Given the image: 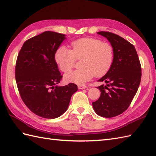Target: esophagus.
<instances>
[{
	"label": "esophagus",
	"instance_id": "34e87169",
	"mask_svg": "<svg viewBox=\"0 0 156 156\" xmlns=\"http://www.w3.org/2000/svg\"><path fill=\"white\" fill-rule=\"evenodd\" d=\"M85 88H88V87L86 85H79L78 86V89L82 90V89H85Z\"/></svg>",
	"mask_w": 156,
	"mask_h": 156
}]
</instances>
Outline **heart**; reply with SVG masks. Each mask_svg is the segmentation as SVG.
<instances>
[{"label": "heart", "instance_id": "b5f03b06", "mask_svg": "<svg viewBox=\"0 0 156 156\" xmlns=\"http://www.w3.org/2000/svg\"><path fill=\"white\" fill-rule=\"evenodd\" d=\"M72 49L61 45L56 49L54 59L59 69L68 72L74 67L76 59H83L82 68L66 74V81L77 84H84L96 75L105 74L114 60L112 46L101 39L86 37L77 39L71 43Z\"/></svg>", "mask_w": 156, "mask_h": 156}]
</instances>
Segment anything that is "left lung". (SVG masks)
Masks as SVG:
<instances>
[{"label":"left lung","instance_id":"obj_1","mask_svg":"<svg viewBox=\"0 0 156 156\" xmlns=\"http://www.w3.org/2000/svg\"><path fill=\"white\" fill-rule=\"evenodd\" d=\"M110 41L114 50V60L108 72L98 82L106 83L97 88L101 97L92 102L99 116L111 118L127 110L140 87L141 67L133 44L113 33L99 31Z\"/></svg>","mask_w":156,"mask_h":156}]
</instances>
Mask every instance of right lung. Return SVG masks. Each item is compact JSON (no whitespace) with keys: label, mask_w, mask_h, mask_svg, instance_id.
Listing matches in <instances>:
<instances>
[{"label":"right lung","mask_w":156,"mask_h":156,"mask_svg":"<svg viewBox=\"0 0 156 156\" xmlns=\"http://www.w3.org/2000/svg\"><path fill=\"white\" fill-rule=\"evenodd\" d=\"M65 35L45 31L27 39L20 50L15 66V79L21 99L34 114L55 119L67 110L77 85L57 84L62 76L54 59Z\"/></svg>","instance_id":"add662e5"}]
</instances>
